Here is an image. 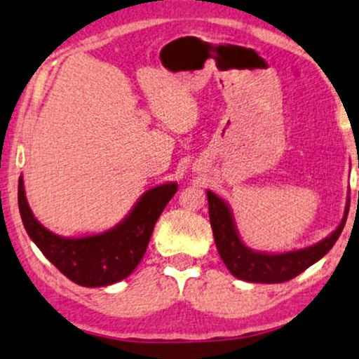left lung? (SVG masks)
<instances>
[{
  "mask_svg": "<svg viewBox=\"0 0 359 359\" xmlns=\"http://www.w3.org/2000/svg\"><path fill=\"white\" fill-rule=\"evenodd\" d=\"M207 197L215 245H217L224 266L238 279L259 284L285 283L322 259L340 238L346 223L348 208H350V203L346 202L345 215H343L340 224L322 241L309 248H302V250L264 252L251 250L241 241L235 219H233L231 208L222 197H218L212 190H207Z\"/></svg>",
  "mask_w": 359,
  "mask_h": 359,
  "instance_id": "1",
  "label": "left lung"
}]
</instances>
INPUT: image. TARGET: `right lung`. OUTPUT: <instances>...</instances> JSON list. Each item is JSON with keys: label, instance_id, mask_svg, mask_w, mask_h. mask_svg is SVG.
Here are the masks:
<instances>
[{"label": "right lung", "instance_id": "obj_1", "mask_svg": "<svg viewBox=\"0 0 359 359\" xmlns=\"http://www.w3.org/2000/svg\"><path fill=\"white\" fill-rule=\"evenodd\" d=\"M175 192V182L152 187L116 226L80 238L59 236L42 226L27 203L22 175L19 177L18 203L27 235L62 274L83 287H103L119 283L136 269L156 222Z\"/></svg>", "mask_w": 359, "mask_h": 359}]
</instances>
